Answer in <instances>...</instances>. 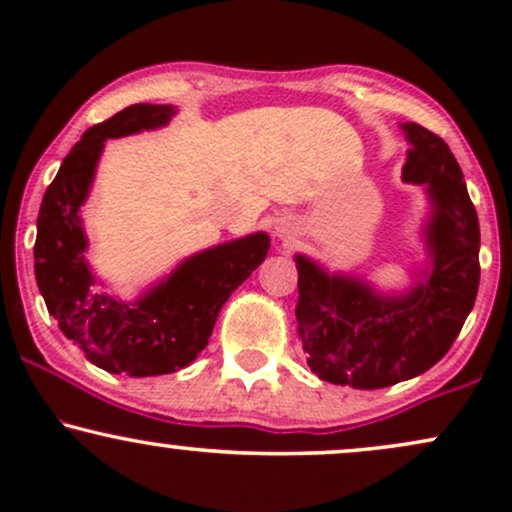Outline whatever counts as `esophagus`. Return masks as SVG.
Instances as JSON below:
<instances>
[{
	"label": "esophagus",
	"instance_id": "1",
	"mask_svg": "<svg viewBox=\"0 0 512 512\" xmlns=\"http://www.w3.org/2000/svg\"><path fill=\"white\" fill-rule=\"evenodd\" d=\"M276 231H279V236H284V238H289L291 236V226L289 223H286V226H276Z\"/></svg>",
	"mask_w": 512,
	"mask_h": 512
}]
</instances>
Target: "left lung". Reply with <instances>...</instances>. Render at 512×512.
Here are the masks:
<instances>
[{
  "instance_id": "1",
  "label": "left lung",
  "mask_w": 512,
  "mask_h": 512,
  "mask_svg": "<svg viewBox=\"0 0 512 512\" xmlns=\"http://www.w3.org/2000/svg\"><path fill=\"white\" fill-rule=\"evenodd\" d=\"M411 149L402 180L426 185L424 228L431 269L402 296H383L363 279L327 274L296 255L298 337L320 380L378 390L416 378L448 354L479 291V219L460 163L431 129L404 122Z\"/></svg>"
}]
</instances>
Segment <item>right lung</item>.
I'll return each mask as SVG.
<instances>
[{"mask_svg":"<svg viewBox=\"0 0 512 512\" xmlns=\"http://www.w3.org/2000/svg\"><path fill=\"white\" fill-rule=\"evenodd\" d=\"M173 105L137 103L86 129L45 190L35 236V281L64 337L93 366L132 378L190 366L207 346L221 305L264 262L267 233L221 243L187 257L134 303L101 291L86 262L79 209L91 190L105 139L168 125Z\"/></svg>","mask_w":512,"mask_h":512,"instance_id":"obj_1","label":"right lung"}]
</instances>
